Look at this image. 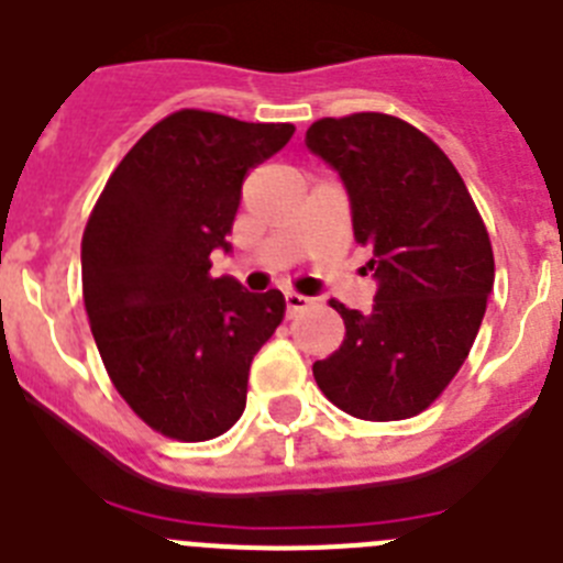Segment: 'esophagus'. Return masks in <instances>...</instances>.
I'll list each match as a JSON object with an SVG mask.
<instances>
[{"label": "esophagus", "instance_id": "obj_1", "mask_svg": "<svg viewBox=\"0 0 563 563\" xmlns=\"http://www.w3.org/2000/svg\"><path fill=\"white\" fill-rule=\"evenodd\" d=\"M311 302H313V300H308V297H302V294L288 291V294H286V311H288V317H297V313L306 311V308L311 306Z\"/></svg>", "mask_w": 563, "mask_h": 563}]
</instances>
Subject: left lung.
<instances>
[{"instance_id":"1","label":"left lung","mask_w":563,"mask_h":563,"mask_svg":"<svg viewBox=\"0 0 563 563\" xmlns=\"http://www.w3.org/2000/svg\"><path fill=\"white\" fill-rule=\"evenodd\" d=\"M306 145L342 176L356 244L373 250L369 313L331 300L339 351L313 364L331 404L362 420L415 418L457 376L494 288V250L452 159L407 120L322 118Z\"/></svg>"}]
</instances>
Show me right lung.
Instances as JSON below:
<instances>
[{"instance_id": "right-lung-1", "label": "right lung", "mask_w": 563, "mask_h": 563, "mask_svg": "<svg viewBox=\"0 0 563 563\" xmlns=\"http://www.w3.org/2000/svg\"><path fill=\"white\" fill-rule=\"evenodd\" d=\"M291 123L179 109L145 131L106 181L80 241L84 306L123 401L165 438L224 434L246 407L250 364L283 322L277 288L210 275L230 250L241 185Z\"/></svg>"}]
</instances>
